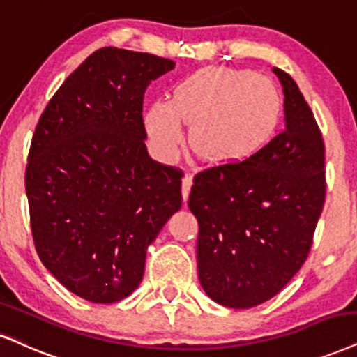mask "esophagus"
Returning <instances> with one entry per match:
<instances>
[{
    "label": "esophagus",
    "mask_w": 357,
    "mask_h": 357,
    "mask_svg": "<svg viewBox=\"0 0 357 357\" xmlns=\"http://www.w3.org/2000/svg\"><path fill=\"white\" fill-rule=\"evenodd\" d=\"M190 188H192V177L187 174L185 177L182 178V197H183V202H185V204L188 200V193H190Z\"/></svg>",
    "instance_id": "esophagus-1"
}]
</instances>
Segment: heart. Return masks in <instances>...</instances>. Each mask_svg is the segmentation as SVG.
<instances>
[{
  "label": "heart",
  "instance_id": "1",
  "mask_svg": "<svg viewBox=\"0 0 357 357\" xmlns=\"http://www.w3.org/2000/svg\"><path fill=\"white\" fill-rule=\"evenodd\" d=\"M280 112V92L268 77L208 68L183 81L172 102H153L145 114V127L164 158L177 153L183 122L193 126L190 145L197 155L218 164H238L271 139Z\"/></svg>",
  "mask_w": 357,
  "mask_h": 357
}]
</instances>
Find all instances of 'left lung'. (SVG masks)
Here are the masks:
<instances>
[{
	"mask_svg": "<svg viewBox=\"0 0 357 357\" xmlns=\"http://www.w3.org/2000/svg\"><path fill=\"white\" fill-rule=\"evenodd\" d=\"M273 71L284 92V129L243 162L200 170L188 195L202 288L235 310L271 300L300 271L326 197L318 122L293 77Z\"/></svg>",
	"mask_w": 357,
	"mask_h": 357,
	"instance_id": "8db88e82",
	"label": "left lung"
}]
</instances>
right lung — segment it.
Masks as SVG:
<instances>
[{
	"mask_svg": "<svg viewBox=\"0 0 357 357\" xmlns=\"http://www.w3.org/2000/svg\"><path fill=\"white\" fill-rule=\"evenodd\" d=\"M175 63L119 47L94 51L39 117L24 185L34 246L69 291L124 300L140 284L147 246L182 206L183 172L152 160L144 94Z\"/></svg>",
	"mask_w": 357,
	"mask_h": 357,
	"instance_id": "1",
	"label": "right lung"
}]
</instances>
